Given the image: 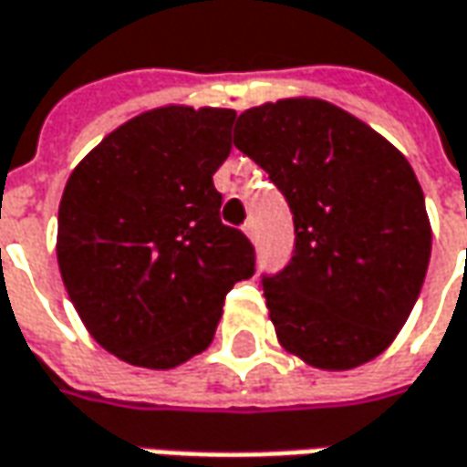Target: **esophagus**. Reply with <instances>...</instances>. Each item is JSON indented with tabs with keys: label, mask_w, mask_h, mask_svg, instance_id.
<instances>
[{
	"label": "esophagus",
	"mask_w": 467,
	"mask_h": 467,
	"mask_svg": "<svg viewBox=\"0 0 467 467\" xmlns=\"http://www.w3.org/2000/svg\"><path fill=\"white\" fill-rule=\"evenodd\" d=\"M244 234H246V236H249V239H252V241H256L254 221H246V223H244Z\"/></svg>",
	"instance_id": "obj_1"
}]
</instances>
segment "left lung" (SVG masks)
Returning a JSON list of instances; mask_svg holds the SVG:
<instances>
[{"label": "left lung", "instance_id": "8db88e82", "mask_svg": "<svg viewBox=\"0 0 467 467\" xmlns=\"http://www.w3.org/2000/svg\"><path fill=\"white\" fill-rule=\"evenodd\" d=\"M234 146L293 213L283 270L262 275L277 339L321 370L378 358L414 308L431 228L414 169L370 125L324 99L241 112Z\"/></svg>", "mask_w": 467, "mask_h": 467}]
</instances>
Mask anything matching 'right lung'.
<instances>
[{
	"instance_id": "add662e5",
	"label": "right lung",
	"mask_w": 467,
	"mask_h": 467,
	"mask_svg": "<svg viewBox=\"0 0 467 467\" xmlns=\"http://www.w3.org/2000/svg\"><path fill=\"white\" fill-rule=\"evenodd\" d=\"M234 109L169 108L128 120L71 171L58 267L84 327L115 358L169 370L213 342L226 293L254 275V246L223 226L213 174Z\"/></svg>"
}]
</instances>
